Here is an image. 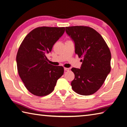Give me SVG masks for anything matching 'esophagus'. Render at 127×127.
<instances>
[{
	"label": "esophagus",
	"mask_w": 127,
	"mask_h": 127,
	"mask_svg": "<svg viewBox=\"0 0 127 127\" xmlns=\"http://www.w3.org/2000/svg\"><path fill=\"white\" fill-rule=\"evenodd\" d=\"M64 70L65 71H69V68H64Z\"/></svg>",
	"instance_id": "34e87169"
}]
</instances>
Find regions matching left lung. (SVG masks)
<instances>
[{"mask_svg":"<svg viewBox=\"0 0 127 127\" xmlns=\"http://www.w3.org/2000/svg\"><path fill=\"white\" fill-rule=\"evenodd\" d=\"M65 32L75 44V53L81 59L80 69L72 68L75 79L72 90L82 95H90L98 91L111 71V55L101 35L86 26L65 28Z\"/></svg>","mask_w":127,"mask_h":127,"instance_id":"obj_1","label":"left lung"}]
</instances>
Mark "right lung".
<instances>
[{
  "label": "right lung",
  "mask_w": 127,
  "mask_h": 127,
  "mask_svg": "<svg viewBox=\"0 0 127 127\" xmlns=\"http://www.w3.org/2000/svg\"><path fill=\"white\" fill-rule=\"evenodd\" d=\"M64 32L65 27L36 28L25 37L19 48L16 56L18 74L27 89L35 95L51 93L63 75V67L48 64L46 55Z\"/></svg>",
  "instance_id": "1"
}]
</instances>
